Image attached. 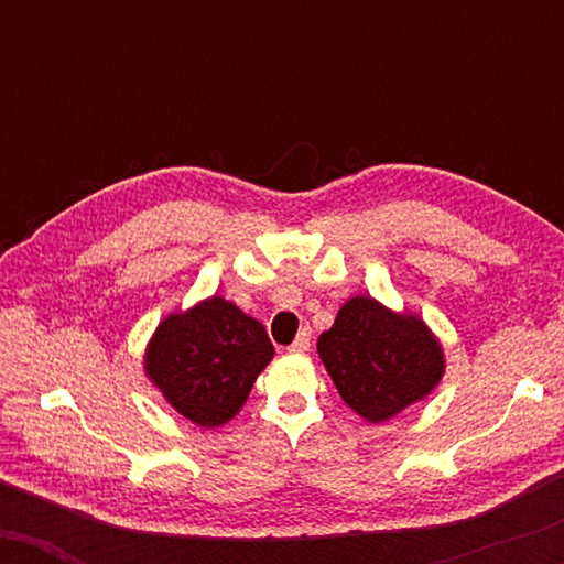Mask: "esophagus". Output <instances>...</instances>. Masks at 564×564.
Instances as JSON below:
<instances>
[{
    "label": "esophagus",
    "instance_id": "1",
    "mask_svg": "<svg viewBox=\"0 0 564 564\" xmlns=\"http://www.w3.org/2000/svg\"><path fill=\"white\" fill-rule=\"evenodd\" d=\"M311 341H313L311 328H303V330H300V334L295 336V341H292L290 349H292V351H307V349H311Z\"/></svg>",
    "mask_w": 564,
    "mask_h": 564
}]
</instances>
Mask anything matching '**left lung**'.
I'll return each mask as SVG.
<instances>
[{
  "label": "left lung",
  "instance_id": "obj_1",
  "mask_svg": "<svg viewBox=\"0 0 564 564\" xmlns=\"http://www.w3.org/2000/svg\"><path fill=\"white\" fill-rule=\"evenodd\" d=\"M338 395L369 423L390 421L436 390L446 359L442 341L415 313H395L380 300H346L318 338Z\"/></svg>",
  "mask_w": 564,
  "mask_h": 564
}]
</instances>
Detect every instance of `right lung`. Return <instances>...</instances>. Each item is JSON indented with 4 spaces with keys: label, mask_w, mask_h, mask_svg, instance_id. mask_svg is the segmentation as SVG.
<instances>
[{
    "label": "right lung",
    "mask_w": 564,
    "mask_h": 564,
    "mask_svg": "<svg viewBox=\"0 0 564 564\" xmlns=\"http://www.w3.org/2000/svg\"><path fill=\"white\" fill-rule=\"evenodd\" d=\"M272 357L264 326L213 295L159 323L145 346L143 372L176 413L215 429L241 411Z\"/></svg>",
    "instance_id": "right-lung-1"
}]
</instances>
